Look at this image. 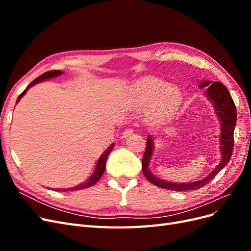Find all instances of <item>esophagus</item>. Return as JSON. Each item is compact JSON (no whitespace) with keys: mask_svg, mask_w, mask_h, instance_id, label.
<instances>
[{"mask_svg":"<svg viewBox=\"0 0 251 251\" xmlns=\"http://www.w3.org/2000/svg\"><path fill=\"white\" fill-rule=\"evenodd\" d=\"M133 133H134V130H133V128L128 127V128H126V130H125V131H124V133H123V135H124V137H125V138H127V137H130L131 135H133Z\"/></svg>","mask_w":251,"mask_h":251,"instance_id":"obj_1","label":"esophagus"}]
</instances>
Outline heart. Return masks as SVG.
I'll return each instance as SVG.
<instances>
[{"label": "heart", "instance_id": "1", "mask_svg": "<svg viewBox=\"0 0 251 251\" xmlns=\"http://www.w3.org/2000/svg\"><path fill=\"white\" fill-rule=\"evenodd\" d=\"M173 94H175V102L171 105L168 100ZM132 94L133 101L140 105H147L158 97L151 108L153 114L170 113L174 111V109L179 105L182 98L180 91L177 88L170 87V83L153 77L143 78L137 82V85L133 89Z\"/></svg>", "mask_w": 251, "mask_h": 251}]
</instances>
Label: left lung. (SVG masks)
<instances>
[{
	"instance_id": "obj_1",
	"label": "left lung",
	"mask_w": 251,
	"mask_h": 251,
	"mask_svg": "<svg viewBox=\"0 0 251 251\" xmlns=\"http://www.w3.org/2000/svg\"><path fill=\"white\" fill-rule=\"evenodd\" d=\"M204 87H206L207 89L205 91V95L214 105L217 116L220 119V125H221V133H220V150H221L222 154L221 161H220L217 168L211 172V174L202 180L189 182V183H175V182L163 181L157 178L149 169V164L154 150V140L151 138V136H149L147 139L146 151H144L142 158V172L144 177L154 185L175 192L194 191V189H198L203 185L207 184L230 160L233 151V132L235 123H237V108H235L228 90L226 89L222 82L216 81L211 83L210 80H204L200 83V89Z\"/></svg>"
}]
</instances>
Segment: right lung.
Returning <instances> with one entry per match:
<instances>
[{"instance_id":"add662e5","label":"right lung","mask_w":251,"mask_h":251,"mask_svg":"<svg viewBox=\"0 0 251 251\" xmlns=\"http://www.w3.org/2000/svg\"><path fill=\"white\" fill-rule=\"evenodd\" d=\"M63 73H64V72L60 71V70H53V71H49V72H46V73L42 74L41 76L35 78L31 83H29L28 87H27L24 91H23V93L20 94V96L18 97L17 103L20 101L21 98L25 95V93L27 92L28 89H30L32 86H34L35 83L41 82V81H43V80H45V79H49V78H52V77H56V76H58V75L63 74ZM113 148H114V143L112 144V146H110L107 150H105L104 153L100 157V159H98V161H97V163H96V168H95V170H94V173H93L92 176H91V177L89 178L88 181L83 182V183H81V184H79V185H77V186L70 187V188H64V189H62V191H64V192H68V191H77V189L87 188V187H90V186L94 185V184L96 183V182H97L98 180H100V177L102 176V174H103L104 169H105V162H107L108 156H109V154L112 151ZM55 191H59V189H55Z\"/></svg>"}]
</instances>
